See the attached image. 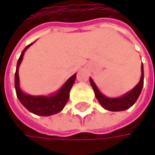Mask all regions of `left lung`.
<instances>
[{"label": "left lung", "instance_id": "8db88e82", "mask_svg": "<svg viewBox=\"0 0 155 155\" xmlns=\"http://www.w3.org/2000/svg\"><path fill=\"white\" fill-rule=\"evenodd\" d=\"M90 82L94 91L95 97L100 102V104L102 106V108L109 111H124L132 107L136 103V101H137L138 97L141 94L143 86V64L141 65V78L139 82L132 90H130L129 91H127V93H125L120 97H117V98L107 97L102 92H101V91L99 90V88L97 87V85L95 84V82L91 78H90Z\"/></svg>", "mask_w": 155, "mask_h": 155}]
</instances>
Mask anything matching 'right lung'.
Wrapping results in <instances>:
<instances>
[{"instance_id": "obj_1", "label": "right lung", "mask_w": 155, "mask_h": 155, "mask_svg": "<svg viewBox=\"0 0 155 155\" xmlns=\"http://www.w3.org/2000/svg\"><path fill=\"white\" fill-rule=\"evenodd\" d=\"M36 42V41H35ZM35 42L29 44L28 46L24 48L22 51L16 67L15 73V90L17 97L20 103L27 108L29 112L38 115V116H43V117H48L51 115H54L56 113H59L62 111L64 106L66 105L69 97H70V91L76 79V74H74L73 76L69 78L62 86L61 88L56 91L55 92H53L47 96H35L30 95L26 92H24L19 84V77H18V68L19 65L23 60V56L27 49L30 46H32Z\"/></svg>"}]
</instances>
